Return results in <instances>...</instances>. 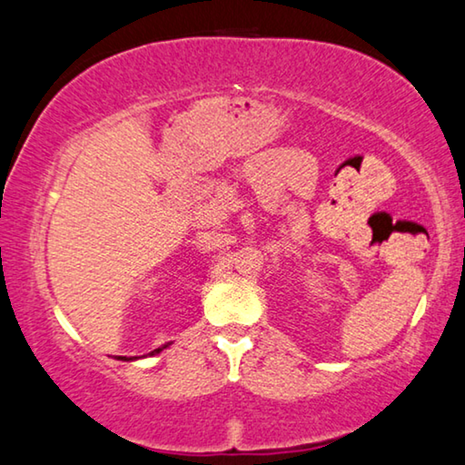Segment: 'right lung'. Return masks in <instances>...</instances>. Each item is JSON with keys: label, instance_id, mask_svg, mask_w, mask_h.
I'll return each instance as SVG.
<instances>
[{"label": "right lung", "instance_id": "1", "mask_svg": "<svg viewBox=\"0 0 465 465\" xmlns=\"http://www.w3.org/2000/svg\"><path fill=\"white\" fill-rule=\"evenodd\" d=\"M166 347H168V345H163L162 349H166ZM162 349H155V351H152V355H153V353H160V351H162ZM120 360H126V357H120Z\"/></svg>", "mask_w": 465, "mask_h": 465}]
</instances>
